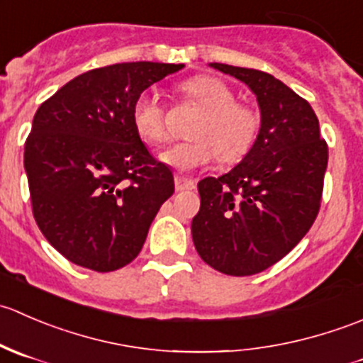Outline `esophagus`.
<instances>
[{
	"label": "esophagus",
	"mask_w": 363,
	"mask_h": 363,
	"mask_svg": "<svg viewBox=\"0 0 363 363\" xmlns=\"http://www.w3.org/2000/svg\"><path fill=\"white\" fill-rule=\"evenodd\" d=\"M175 189H177V191H189V189H195V181L177 175V177H175Z\"/></svg>",
	"instance_id": "esophagus-1"
}]
</instances>
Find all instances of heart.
Segmentation results:
<instances>
[{
	"label": "heart",
	"mask_w": 363,
	"mask_h": 363,
	"mask_svg": "<svg viewBox=\"0 0 363 363\" xmlns=\"http://www.w3.org/2000/svg\"><path fill=\"white\" fill-rule=\"evenodd\" d=\"M186 100L195 101L203 113L193 128V140L179 142L160 155L164 164L193 170L219 158L225 163L242 160L255 145L259 117L250 105L235 101L232 87L212 75H200L181 86ZM131 123L142 140L161 144L167 140L164 107L155 91H144L131 105Z\"/></svg>",
	"instance_id": "b5f03b06"
}]
</instances>
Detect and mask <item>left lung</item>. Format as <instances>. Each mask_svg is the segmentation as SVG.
Here are the masks:
<instances>
[{
	"instance_id": "8db88e82",
	"label": "left lung",
	"mask_w": 363,
	"mask_h": 363,
	"mask_svg": "<svg viewBox=\"0 0 363 363\" xmlns=\"http://www.w3.org/2000/svg\"><path fill=\"white\" fill-rule=\"evenodd\" d=\"M258 100L255 145L221 177L199 182L191 235L200 258L228 276H252L288 255L316 219L328 163L313 107L270 73L211 63Z\"/></svg>"
}]
</instances>
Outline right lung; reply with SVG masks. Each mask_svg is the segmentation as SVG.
I'll return each mask as SVG.
<instances>
[{
  "mask_svg": "<svg viewBox=\"0 0 363 363\" xmlns=\"http://www.w3.org/2000/svg\"><path fill=\"white\" fill-rule=\"evenodd\" d=\"M184 65L119 63L65 84L33 117L24 168L35 221L50 246L84 269L112 272L137 258L174 195L131 123V105Z\"/></svg>",
  "mask_w": 363,
  "mask_h": 363,
  "instance_id": "1",
  "label": "right lung"
}]
</instances>
